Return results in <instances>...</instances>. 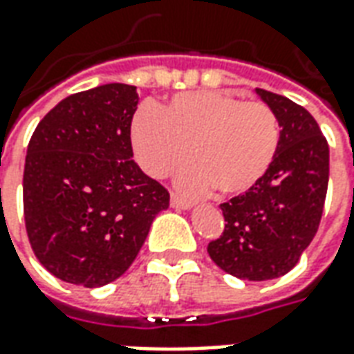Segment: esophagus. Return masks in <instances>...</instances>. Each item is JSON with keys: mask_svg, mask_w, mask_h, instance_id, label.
I'll list each match as a JSON object with an SVG mask.
<instances>
[{"mask_svg": "<svg viewBox=\"0 0 354 354\" xmlns=\"http://www.w3.org/2000/svg\"><path fill=\"white\" fill-rule=\"evenodd\" d=\"M170 207L182 208V210H189V208H193V205L189 203V201H184V199H180V197H176V195H172V197H170Z\"/></svg>", "mask_w": 354, "mask_h": 354, "instance_id": "34e87169", "label": "esophagus"}]
</instances>
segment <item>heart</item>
Masks as SVG:
<instances>
[{
  "instance_id": "heart-1",
  "label": "heart",
  "mask_w": 354,
  "mask_h": 354,
  "mask_svg": "<svg viewBox=\"0 0 354 354\" xmlns=\"http://www.w3.org/2000/svg\"><path fill=\"white\" fill-rule=\"evenodd\" d=\"M134 157L149 176L165 178L185 157L192 165L178 187L205 195H241L260 182L273 162L281 127L263 102H243L220 91L176 94L162 109L142 106L131 124Z\"/></svg>"
}]
</instances>
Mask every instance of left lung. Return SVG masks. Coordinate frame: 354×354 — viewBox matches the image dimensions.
I'll use <instances>...</instances> for the list:
<instances>
[{"label":"left lung","instance_id":"obj_1","mask_svg":"<svg viewBox=\"0 0 354 354\" xmlns=\"http://www.w3.org/2000/svg\"><path fill=\"white\" fill-rule=\"evenodd\" d=\"M256 94L279 119V149L258 184L220 205L225 230L208 256L237 279L271 281L296 267L319 230L330 149L307 109L263 88Z\"/></svg>","mask_w":354,"mask_h":354}]
</instances>
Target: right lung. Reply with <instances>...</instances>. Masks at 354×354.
I'll list each match as a JSON object with an SVG mask.
<instances>
[{
  "label": "right lung",
  "mask_w": 354,
  "mask_h": 354,
  "mask_svg": "<svg viewBox=\"0 0 354 354\" xmlns=\"http://www.w3.org/2000/svg\"><path fill=\"white\" fill-rule=\"evenodd\" d=\"M136 87L108 83L58 102L35 127L24 165L30 245L57 279L85 288L132 266L169 192L132 161Z\"/></svg>",
  "instance_id": "1"
}]
</instances>
